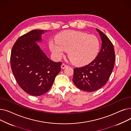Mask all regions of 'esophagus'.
Wrapping results in <instances>:
<instances>
[{
  "instance_id": "obj_1",
  "label": "esophagus",
  "mask_w": 131,
  "mask_h": 131,
  "mask_svg": "<svg viewBox=\"0 0 131 131\" xmlns=\"http://www.w3.org/2000/svg\"><path fill=\"white\" fill-rule=\"evenodd\" d=\"M68 66L67 65H66V64H62V65H61V68H63V69H64V68H65L66 67H67Z\"/></svg>"
}]
</instances>
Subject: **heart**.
Masks as SVG:
<instances>
[{
  "label": "heart",
  "mask_w": 131,
  "mask_h": 131,
  "mask_svg": "<svg viewBox=\"0 0 131 131\" xmlns=\"http://www.w3.org/2000/svg\"><path fill=\"white\" fill-rule=\"evenodd\" d=\"M49 47L55 57L60 58L66 51L74 63L84 65L92 61L97 56L100 44L98 38L93 35L74 30L61 32L51 41Z\"/></svg>",
  "instance_id": "1"
}]
</instances>
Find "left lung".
Listing matches in <instances>:
<instances>
[{"label":"left lung","mask_w":131,"mask_h":131,"mask_svg":"<svg viewBox=\"0 0 131 131\" xmlns=\"http://www.w3.org/2000/svg\"><path fill=\"white\" fill-rule=\"evenodd\" d=\"M101 48L98 56L88 65L74 69L73 82L82 90L92 92L102 87L108 81L115 61L114 48L111 41L100 30Z\"/></svg>","instance_id":"obj_1"}]
</instances>
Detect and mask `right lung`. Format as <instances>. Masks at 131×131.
<instances>
[{
	"label": "right lung",
	"mask_w": 131,
	"mask_h": 131,
	"mask_svg": "<svg viewBox=\"0 0 131 131\" xmlns=\"http://www.w3.org/2000/svg\"><path fill=\"white\" fill-rule=\"evenodd\" d=\"M46 30H34L20 37L13 46L12 71L19 86L27 93L39 96L48 92L61 70V62L50 60L37 42Z\"/></svg>",
	"instance_id": "right-lung-1"
}]
</instances>
